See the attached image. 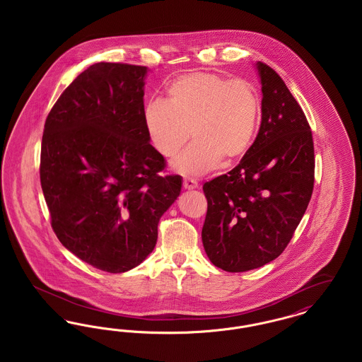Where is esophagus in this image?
I'll return each instance as SVG.
<instances>
[{
  "label": "esophagus",
  "instance_id": "obj_1",
  "mask_svg": "<svg viewBox=\"0 0 362 362\" xmlns=\"http://www.w3.org/2000/svg\"><path fill=\"white\" fill-rule=\"evenodd\" d=\"M183 187L186 189H194L198 187V183H197V180H194V179H185L183 180Z\"/></svg>",
  "mask_w": 362,
  "mask_h": 362
}]
</instances>
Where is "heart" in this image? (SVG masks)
<instances>
[{
    "label": "heart",
    "mask_w": 362,
    "mask_h": 362,
    "mask_svg": "<svg viewBox=\"0 0 362 362\" xmlns=\"http://www.w3.org/2000/svg\"><path fill=\"white\" fill-rule=\"evenodd\" d=\"M260 104L247 81H230L214 73L182 76L167 88V103L144 108V126L156 151L167 158L189 149L173 163L176 173L199 176L223 161L229 165L245 155L258 127Z\"/></svg>",
    "instance_id": "obj_1"
}]
</instances>
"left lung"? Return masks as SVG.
<instances>
[{"label":"left lung","instance_id":"left-lung-1","mask_svg":"<svg viewBox=\"0 0 362 362\" xmlns=\"http://www.w3.org/2000/svg\"><path fill=\"white\" fill-rule=\"evenodd\" d=\"M255 66L262 86L258 136L232 171L204 185V248L229 273L258 269L282 254L315 180L312 132L300 104L276 70Z\"/></svg>","mask_w":362,"mask_h":362}]
</instances>
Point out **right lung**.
I'll list each match as a JSON object with an SVG mask.
<instances>
[{
  "label": "right lung",
  "mask_w": 362,
  "mask_h": 362,
  "mask_svg": "<svg viewBox=\"0 0 362 362\" xmlns=\"http://www.w3.org/2000/svg\"><path fill=\"white\" fill-rule=\"evenodd\" d=\"M148 68L99 62L59 96L46 119L40 185L65 248L107 273H124L153 251L161 216L182 176L144 126Z\"/></svg>",
  "instance_id": "right-lung-1"
}]
</instances>
